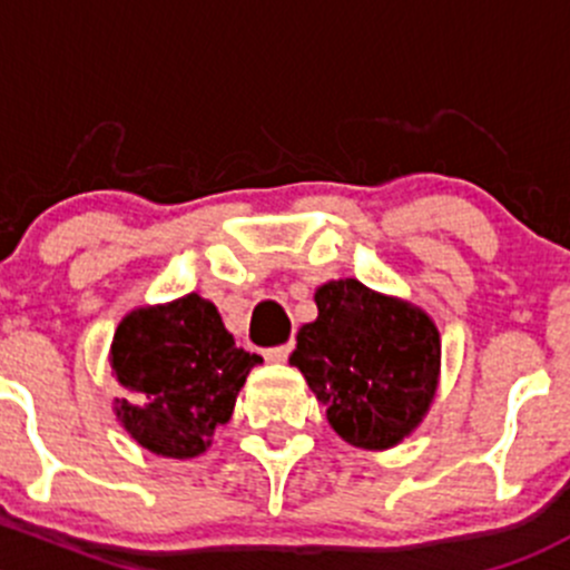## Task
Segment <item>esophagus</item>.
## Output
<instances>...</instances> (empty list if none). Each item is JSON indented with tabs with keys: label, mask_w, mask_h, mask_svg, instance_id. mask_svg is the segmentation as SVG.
I'll use <instances>...</instances> for the list:
<instances>
[{
	"label": "esophagus",
	"mask_w": 570,
	"mask_h": 570,
	"mask_svg": "<svg viewBox=\"0 0 570 570\" xmlns=\"http://www.w3.org/2000/svg\"><path fill=\"white\" fill-rule=\"evenodd\" d=\"M263 356H266L268 362H285L287 356H291V343H287V345H274V348H266V351H263Z\"/></svg>",
	"instance_id": "1"
}]
</instances>
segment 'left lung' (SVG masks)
I'll list each match as a JSON object with an SVG mask.
<instances>
[{
    "mask_svg": "<svg viewBox=\"0 0 570 570\" xmlns=\"http://www.w3.org/2000/svg\"><path fill=\"white\" fill-rule=\"evenodd\" d=\"M318 318L296 334L291 365L326 406L328 425L354 448L386 450L409 436L439 386V328L414 304L360 279L315 291Z\"/></svg>",
    "mask_w": 570,
    "mask_h": 570,
    "instance_id": "1",
    "label": "left lung"
}]
</instances>
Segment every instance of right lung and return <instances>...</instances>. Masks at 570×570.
Listing matches in <instances>:
<instances>
[{
    "label": "right lung",
    "mask_w": 570,
    "mask_h": 570,
    "mask_svg": "<svg viewBox=\"0 0 570 570\" xmlns=\"http://www.w3.org/2000/svg\"><path fill=\"white\" fill-rule=\"evenodd\" d=\"M109 362L122 390L117 420L134 442L164 459H195L230 420L246 375L263 360L238 348L208 298L189 293L128 313Z\"/></svg>",
    "instance_id": "1"
}]
</instances>
